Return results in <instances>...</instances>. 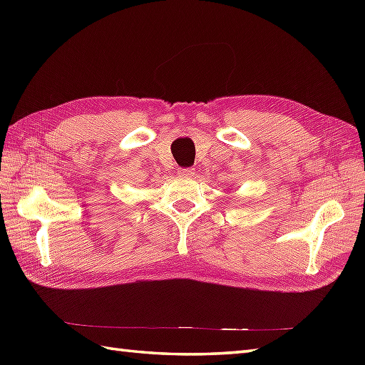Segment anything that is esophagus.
Segmentation results:
<instances>
[{"label":"esophagus","instance_id":"34e87169","mask_svg":"<svg viewBox=\"0 0 365 365\" xmlns=\"http://www.w3.org/2000/svg\"><path fill=\"white\" fill-rule=\"evenodd\" d=\"M178 175L192 177V175H195V169H192V168H180V169H178Z\"/></svg>","mask_w":365,"mask_h":365}]
</instances>
